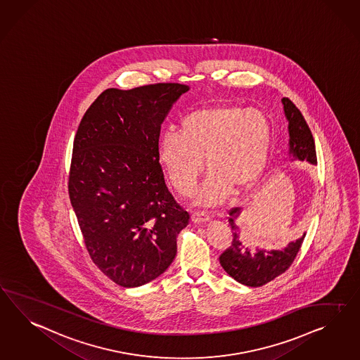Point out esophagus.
<instances>
[{
	"label": "esophagus",
	"mask_w": 360,
	"mask_h": 360,
	"mask_svg": "<svg viewBox=\"0 0 360 360\" xmlns=\"http://www.w3.org/2000/svg\"><path fill=\"white\" fill-rule=\"evenodd\" d=\"M210 219V214L205 212H195L192 214V221L194 223H203Z\"/></svg>",
	"instance_id": "1"
}]
</instances>
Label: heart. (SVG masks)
<instances>
[{
	"label": "heart",
	"mask_w": 360,
	"mask_h": 360,
	"mask_svg": "<svg viewBox=\"0 0 360 360\" xmlns=\"http://www.w3.org/2000/svg\"><path fill=\"white\" fill-rule=\"evenodd\" d=\"M271 139L266 115L255 108L214 105L191 112L180 130H166L159 139L158 158L176 191L189 195L203 171H210L197 203L214 206L233 191L241 193L261 175Z\"/></svg>",
	"instance_id": "b5f03b06"
}]
</instances>
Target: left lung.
Here are the masks:
<instances>
[{
    "label": "left lung",
    "mask_w": 360,
    "mask_h": 360,
    "mask_svg": "<svg viewBox=\"0 0 360 360\" xmlns=\"http://www.w3.org/2000/svg\"><path fill=\"white\" fill-rule=\"evenodd\" d=\"M282 103L285 105V113L288 120L290 153L299 160H307L316 165L317 155L314 136L302 112L296 108L295 104L288 98H283ZM229 212L232 240L230 247L219 256L221 267L227 271V274L245 286L259 287L283 274L292 265L302 248L305 235L290 243L288 247L282 250L266 252L259 249L255 253L250 245L248 248L245 241L240 243L243 240L240 236L239 229L235 224V219L240 214L239 207H233Z\"/></svg>",
    "instance_id": "8db88e82"
}]
</instances>
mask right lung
<instances>
[{
    "instance_id": "obj_1",
    "label": "right lung",
    "mask_w": 360,
    "mask_h": 360,
    "mask_svg": "<svg viewBox=\"0 0 360 360\" xmlns=\"http://www.w3.org/2000/svg\"><path fill=\"white\" fill-rule=\"evenodd\" d=\"M188 90L169 82L108 89L75 133L70 202L94 264L119 286H142L165 273L191 219L158 158L160 125Z\"/></svg>"
}]
</instances>
